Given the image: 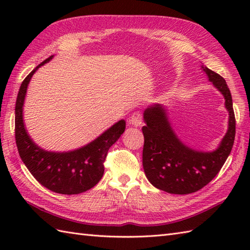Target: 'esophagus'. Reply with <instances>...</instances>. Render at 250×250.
Here are the masks:
<instances>
[{"instance_id": "1", "label": "esophagus", "mask_w": 250, "mask_h": 250, "mask_svg": "<svg viewBox=\"0 0 250 250\" xmlns=\"http://www.w3.org/2000/svg\"><path fill=\"white\" fill-rule=\"evenodd\" d=\"M130 125L133 126H140L142 125V115L140 111H135V113L132 114L129 119Z\"/></svg>"}]
</instances>
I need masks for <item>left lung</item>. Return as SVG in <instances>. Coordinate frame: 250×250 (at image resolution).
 <instances>
[{"instance_id": "left-lung-1", "label": "left lung", "mask_w": 250, "mask_h": 250, "mask_svg": "<svg viewBox=\"0 0 250 250\" xmlns=\"http://www.w3.org/2000/svg\"><path fill=\"white\" fill-rule=\"evenodd\" d=\"M202 70L224 95L229 111V126L217 149L201 151L185 145L172 128L164 106L153 104L144 110L143 167L150 184L168 193L189 194L203 188L219 173L234 143L235 116L230 90L219 74L204 65Z\"/></svg>"}]
</instances>
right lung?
<instances>
[{"label": "right lung", "mask_w": 250, "mask_h": 250, "mask_svg": "<svg viewBox=\"0 0 250 250\" xmlns=\"http://www.w3.org/2000/svg\"><path fill=\"white\" fill-rule=\"evenodd\" d=\"M52 58L37 65L21 83L15 107L16 144L21 160L42 186L56 193L78 194L93 188L102 178L107 151L125 132V121L116 122L94 141L75 150L48 151L36 145L24 126V99L32 76Z\"/></svg>", "instance_id": "right-lung-1"}]
</instances>
